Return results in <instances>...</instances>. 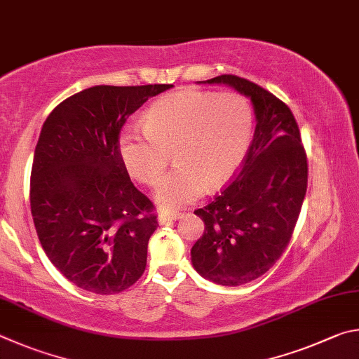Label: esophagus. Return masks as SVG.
<instances>
[{"label":"esophagus","mask_w":359,"mask_h":359,"mask_svg":"<svg viewBox=\"0 0 359 359\" xmlns=\"http://www.w3.org/2000/svg\"><path fill=\"white\" fill-rule=\"evenodd\" d=\"M181 212H161L159 215V224H168V222H173V221H178L181 219Z\"/></svg>","instance_id":"34e87169"}]
</instances>
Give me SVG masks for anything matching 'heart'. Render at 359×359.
I'll return each mask as SVG.
<instances>
[{"label": "heart", "mask_w": 359, "mask_h": 359, "mask_svg": "<svg viewBox=\"0 0 359 359\" xmlns=\"http://www.w3.org/2000/svg\"><path fill=\"white\" fill-rule=\"evenodd\" d=\"M252 109L240 94L181 90L165 94L144 113V126L129 124L119 153L129 173L157 187L173 154L176 168L157 191V202L176 210L233 178L252 138Z\"/></svg>", "instance_id": "heart-1"}]
</instances>
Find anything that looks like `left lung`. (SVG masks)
Segmentation results:
<instances>
[{"label": "left lung", "mask_w": 359, "mask_h": 359, "mask_svg": "<svg viewBox=\"0 0 359 359\" xmlns=\"http://www.w3.org/2000/svg\"><path fill=\"white\" fill-rule=\"evenodd\" d=\"M206 83L250 97L257 118L240 172L194 211L205 222L191 250L194 268L219 285L236 287L265 274L290 243L307 189V156L292 110L273 93L230 74Z\"/></svg>", "instance_id": "1"}]
</instances>
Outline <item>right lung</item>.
<instances>
[{
	"instance_id": "add662e5",
	"label": "right lung",
	"mask_w": 359,
	"mask_h": 359,
	"mask_svg": "<svg viewBox=\"0 0 359 359\" xmlns=\"http://www.w3.org/2000/svg\"><path fill=\"white\" fill-rule=\"evenodd\" d=\"M173 85H97L62 100L42 126L29 202L41 246L86 292L119 293L147 268L157 229L151 200L132 184L119 153L124 123Z\"/></svg>"
}]
</instances>
